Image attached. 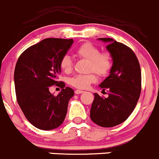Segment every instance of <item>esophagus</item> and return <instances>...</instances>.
<instances>
[{"mask_svg":"<svg viewBox=\"0 0 159 159\" xmlns=\"http://www.w3.org/2000/svg\"><path fill=\"white\" fill-rule=\"evenodd\" d=\"M84 92V91H81V90H75V93L76 94H81V93Z\"/></svg>","mask_w":159,"mask_h":159,"instance_id":"1","label":"esophagus"}]
</instances>
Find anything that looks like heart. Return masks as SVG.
Instances as JSON below:
<instances>
[{"instance_id":"1","label":"heart","mask_w":159,"mask_h":159,"mask_svg":"<svg viewBox=\"0 0 159 159\" xmlns=\"http://www.w3.org/2000/svg\"><path fill=\"white\" fill-rule=\"evenodd\" d=\"M77 55L89 60V70H94L100 76H105L111 68V57L109 53L100 52L97 46L90 42L81 44L76 49ZM60 68L65 73H70L73 68V61L68 55L62 57ZM94 72L87 75H77L69 79L70 84L78 89H86L91 84L96 82L97 77Z\"/></svg>"}]
</instances>
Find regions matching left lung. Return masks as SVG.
Returning a JSON list of instances; mask_svg holds the SVG:
<instances>
[{
    "label": "left lung",
    "mask_w": 159,
    "mask_h": 159,
    "mask_svg": "<svg viewBox=\"0 0 159 159\" xmlns=\"http://www.w3.org/2000/svg\"><path fill=\"white\" fill-rule=\"evenodd\" d=\"M108 43L106 48L113 64L109 76L99 85L108 90V98L94 93L90 117L93 122L111 128L124 122L132 113L142 91V75L139 60L130 48L111 38H98Z\"/></svg>",
    "instance_id": "8db88e82"
}]
</instances>
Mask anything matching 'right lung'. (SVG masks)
<instances>
[{
	"instance_id": "1",
	"label": "right lung",
	"mask_w": 159,
	"mask_h": 159,
	"mask_svg": "<svg viewBox=\"0 0 159 159\" xmlns=\"http://www.w3.org/2000/svg\"><path fill=\"white\" fill-rule=\"evenodd\" d=\"M73 39L46 38L22 53L16 63L14 80L17 103L28 121L37 129L52 130L65 121L73 89L57 78L60 61ZM56 84L62 88L54 96L49 91Z\"/></svg>"
}]
</instances>
